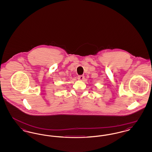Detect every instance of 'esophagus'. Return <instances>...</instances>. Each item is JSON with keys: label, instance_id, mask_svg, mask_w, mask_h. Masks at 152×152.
<instances>
[{"label": "esophagus", "instance_id": "obj_1", "mask_svg": "<svg viewBox=\"0 0 152 152\" xmlns=\"http://www.w3.org/2000/svg\"><path fill=\"white\" fill-rule=\"evenodd\" d=\"M84 76H82V75L78 76V77H77V79H78V80H84Z\"/></svg>", "mask_w": 152, "mask_h": 152}]
</instances>
